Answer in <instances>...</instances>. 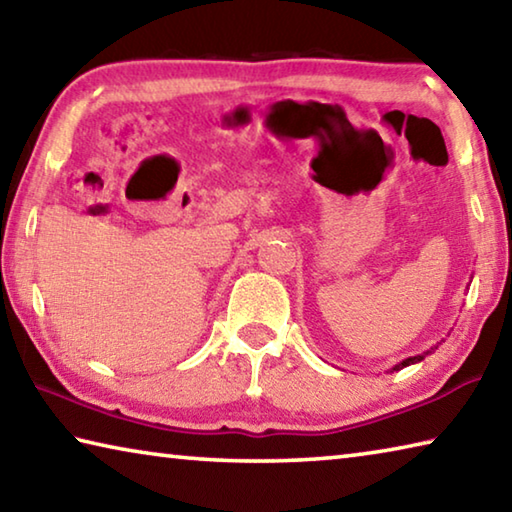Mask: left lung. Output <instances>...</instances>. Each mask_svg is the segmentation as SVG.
<instances>
[{
  "instance_id": "left-lung-1",
  "label": "left lung",
  "mask_w": 512,
  "mask_h": 512,
  "mask_svg": "<svg viewBox=\"0 0 512 512\" xmlns=\"http://www.w3.org/2000/svg\"><path fill=\"white\" fill-rule=\"evenodd\" d=\"M438 348V345H433V348L431 350H436ZM431 350H427V352H422V354H415V357H409V359H404V361H400V363H397V366H393L391 368V372L393 370H402V368H406V366H411V363H418V361H422L424 357H427V354H431Z\"/></svg>"
}]
</instances>
